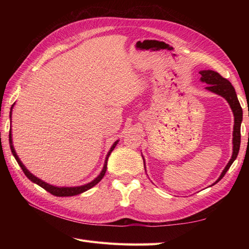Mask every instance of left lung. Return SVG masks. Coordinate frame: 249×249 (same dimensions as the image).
Wrapping results in <instances>:
<instances>
[{"instance_id":"1","label":"left lung","mask_w":249,"mask_h":249,"mask_svg":"<svg viewBox=\"0 0 249 249\" xmlns=\"http://www.w3.org/2000/svg\"><path fill=\"white\" fill-rule=\"evenodd\" d=\"M200 75H201V81L205 82L206 84H209V86L205 89H209V91H211V92L215 93V94L220 95V96H223L230 105L232 112H233V115H234L233 153H232V157L229 160L228 165L226 166L224 171L221 172L220 177L218 178L217 181L214 183V184H216L224 178L226 172L229 170V168L235 160V158L237 157V154H239L240 144H241V123L243 120V110H242L239 99H237L234 88L232 87V84L228 80H227L226 78L221 77L218 72H216L214 71H201Z\"/></svg>"}]
</instances>
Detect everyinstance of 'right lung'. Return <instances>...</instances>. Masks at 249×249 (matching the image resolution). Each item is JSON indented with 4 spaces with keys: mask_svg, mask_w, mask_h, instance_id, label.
<instances>
[{
    "mask_svg": "<svg viewBox=\"0 0 249 249\" xmlns=\"http://www.w3.org/2000/svg\"><path fill=\"white\" fill-rule=\"evenodd\" d=\"M14 105H15V104H14ZM14 105H13V107H14ZM13 107H12V109H13ZM12 109H10V118H12ZM118 142H119V140L115 141L114 143H113V145L111 146V149H110V151L108 152V154H107V157H106L105 165H104V168H103L102 172H100L99 176H98L96 178H95V179H93V181H92L91 183H88V184H86V185H82V186H77V187H56V186H53V185H50V184H48V183L41 181V179H39L38 178H36L35 176H33V174H32V173L28 170V169H26V168L24 167V165H23L22 162H21V160H19V157H18V155H17V153H16V151H15V149H14L13 140H12V129L9 130V145H10V150H12L13 155L15 156L16 160H17V162L19 163V166L21 167V169H22V171L24 172L26 178H28L29 179H31V181L33 182V183H36L37 185H39L40 187H43L44 189H46L48 193L52 194L53 196H56V197H71V196H76V195H79V194H82V193L87 192L88 189L92 188V187L95 186V185H96L97 183H99L100 181H102V178H104L105 173H106V170H107V161H108V158H109V156H110V154H111V152H112V151L114 150L115 145L118 144Z\"/></svg>",
    "mask_w": 249,
    "mask_h": 249,
    "instance_id": "obj_1",
    "label": "right lung"
}]
</instances>
